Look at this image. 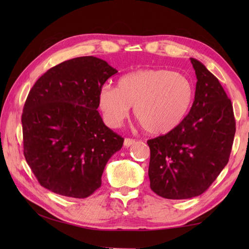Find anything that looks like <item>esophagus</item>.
I'll return each mask as SVG.
<instances>
[{
    "instance_id": "obj_1",
    "label": "esophagus",
    "mask_w": 249,
    "mask_h": 249,
    "mask_svg": "<svg viewBox=\"0 0 249 249\" xmlns=\"http://www.w3.org/2000/svg\"><path fill=\"white\" fill-rule=\"evenodd\" d=\"M134 143H135V140H134V139L125 138V140H124V145H125L126 147H128V146H130V145H133Z\"/></svg>"
}]
</instances>
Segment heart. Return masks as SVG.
I'll return each mask as SVG.
<instances>
[{
	"label": "heart",
	"mask_w": 249,
	"mask_h": 249,
	"mask_svg": "<svg viewBox=\"0 0 249 249\" xmlns=\"http://www.w3.org/2000/svg\"><path fill=\"white\" fill-rule=\"evenodd\" d=\"M194 96L189 79L169 70H139L120 78L118 87L99 89L98 104L116 127L135 107V118L151 135L170 133L186 115Z\"/></svg>",
	"instance_id": "obj_1"
}]
</instances>
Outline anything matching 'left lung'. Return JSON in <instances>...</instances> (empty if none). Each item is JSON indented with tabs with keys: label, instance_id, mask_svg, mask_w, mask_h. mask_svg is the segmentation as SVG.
<instances>
[{
	"label": "left lung",
	"instance_id": "1",
	"mask_svg": "<svg viewBox=\"0 0 249 249\" xmlns=\"http://www.w3.org/2000/svg\"><path fill=\"white\" fill-rule=\"evenodd\" d=\"M195 100L170 133L147 140L151 189L166 199L203 194L229 161L235 135L231 100L218 79L196 59Z\"/></svg>",
	"mask_w": 249,
	"mask_h": 249
}]
</instances>
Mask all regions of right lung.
<instances>
[{"mask_svg": "<svg viewBox=\"0 0 249 249\" xmlns=\"http://www.w3.org/2000/svg\"><path fill=\"white\" fill-rule=\"evenodd\" d=\"M116 72L98 57H75L31 89L21 116L23 154L43 187L79 199L100 187L106 163L124 142L97 111L99 89Z\"/></svg>", "mask_w": 249, "mask_h": 249, "instance_id": "add662e5", "label": "right lung"}]
</instances>
